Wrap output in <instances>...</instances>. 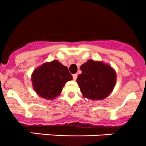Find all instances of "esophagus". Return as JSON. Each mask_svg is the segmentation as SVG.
<instances>
[{
    "instance_id": "obj_1",
    "label": "esophagus",
    "mask_w": 146,
    "mask_h": 146,
    "mask_svg": "<svg viewBox=\"0 0 146 146\" xmlns=\"http://www.w3.org/2000/svg\"><path fill=\"white\" fill-rule=\"evenodd\" d=\"M72 77H73V80H77V74H73V75H72Z\"/></svg>"
}]
</instances>
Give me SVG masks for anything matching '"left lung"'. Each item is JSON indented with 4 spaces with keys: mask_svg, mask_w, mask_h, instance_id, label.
<instances>
[{
    "mask_svg": "<svg viewBox=\"0 0 146 146\" xmlns=\"http://www.w3.org/2000/svg\"><path fill=\"white\" fill-rule=\"evenodd\" d=\"M82 74L77 82L85 98L90 100H103L109 96L116 85L114 69L102 61L88 60L80 66Z\"/></svg>",
    "mask_w": 146,
    "mask_h": 146,
    "instance_id": "8db88e82",
    "label": "left lung"
}]
</instances>
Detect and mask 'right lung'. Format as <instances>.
<instances>
[{"instance_id":"right-lung-1","label":"right lung","mask_w":146,"mask_h":146,"mask_svg":"<svg viewBox=\"0 0 146 146\" xmlns=\"http://www.w3.org/2000/svg\"><path fill=\"white\" fill-rule=\"evenodd\" d=\"M72 79L68 68L58 60L46 62L36 68L31 77L36 93L48 100L56 98L61 93L66 82Z\"/></svg>"}]
</instances>
